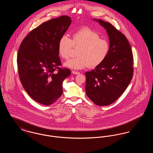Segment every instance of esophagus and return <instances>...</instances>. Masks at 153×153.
Segmentation results:
<instances>
[{
	"mask_svg": "<svg viewBox=\"0 0 153 153\" xmlns=\"http://www.w3.org/2000/svg\"><path fill=\"white\" fill-rule=\"evenodd\" d=\"M72 73H73V74H80L79 72H76V71H72Z\"/></svg>",
	"mask_w": 153,
	"mask_h": 153,
	"instance_id": "34e87169",
	"label": "esophagus"
}]
</instances>
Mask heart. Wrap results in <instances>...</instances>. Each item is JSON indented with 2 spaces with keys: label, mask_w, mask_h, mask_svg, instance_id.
<instances>
[{
  "label": "heart",
  "mask_w": 153,
  "mask_h": 153,
  "mask_svg": "<svg viewBox=\"0 0 153 153\" xmlns=\"http://www.w3.org/2000/svg\"><path fill=\"white\" fill-rule=\"evenodd\" d=\"M73 46L80 47L77 52L78 57L69 59L64 65L76 70L88 66L95 68L100 65L107 57L109 49L108 42L101 39L97 33L88 28L74 33L72 39L66 34L61 36L58 42L59 55L64 59L69 58Z\"/></svg>",
  "instance_id": "b5f03b06"
}]
</instances>
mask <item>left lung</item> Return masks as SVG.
<instances>
[{
    "instance_id": "left-lung-1",
    "label": "left lung",
    "mask_w": 153,
    "mask_h": 153,
    "mask_svg": "<svg viewBox=\"0 0 153 153\" xmlns=\"http://www.w3.org/2000/svg\"><path fill=\"white\" fill-rule=\"evenodd\" d=\"M98 22L109 38L108 55L100 65L87 72L85 91L88 97L99 106L115 102L125 91L133 76V55L126 37L111 23Z\"/></svg>"
}]
</instances>
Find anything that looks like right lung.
<instances>
[{"label":"right lung","mask_w":153,"mask_h":153,"mask_svg":"<svg viewBox=\"0 0 153 153\" xmlns=\"http://www.w3.org/2000/svg\"><path fill=\"white\" fill-rule=\"evenodd\" d=\"M71 23L66 15L44 22L30 32L19 47L17 65L22 85L34 100L43 105H51L62 95L63 81L71 75L69 69L58 67L61 62L58 46Z\"/></svg>","instance_id":"add662e5"}]
</instances>
